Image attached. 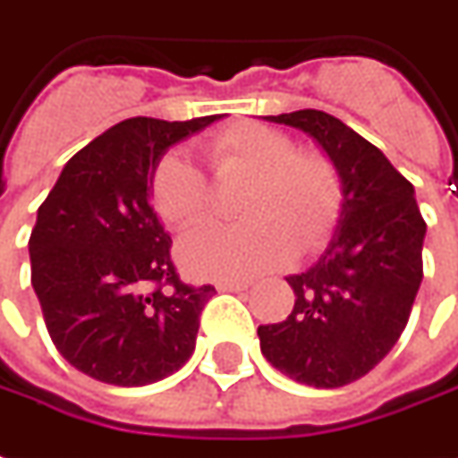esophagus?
Wrapping results in <instances>:
<instances>
[{
  "instance_id": "34e87169",
  "label": "esophagus",
  "mask_w": 458,
  "mask_h": 458,
  "mask_svg": "<svg viewBox=\"0 0 458 458\" xmlns=\"http://www.w3.org/2000/svg\"><path fill=\"white\" fill-rule=\"evenodd\" d=\"M220 293H240V290H248V283H238V280H220L218 284Z\"/></svg>"
}]
</instances>
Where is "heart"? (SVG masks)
<instances>
[{"label": "heart", "instance_id": "b5f03b06", "mask_svg": "<svg viewBox=\"0 0 458 458\" xmlns=\"http://www.w3.org/2000/svg\"><path fill=\"white\" fill-rule=\"evenodd\" d=\"M200 153L218 178H248L240 198L245 223L200 228L178 245L181 265L198 277L242 280L280 267L290 252L319 250L342 216V178L329 156L297 148L283 129L235 121L208 133ZM151 206L174 230L200 225L210 216V185L183 156L168 153L151 175Z\"/></svg>", "mask_w": 458, "mask_h": 458}]
</instances>
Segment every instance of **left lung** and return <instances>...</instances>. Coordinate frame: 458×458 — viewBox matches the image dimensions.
Listing matches in <instances>:
<instances>
[{
	"label": "left lung",
	"mask_w": 458,
	"mask_h": 458,
	"mask_svg": "<svg viewBox=\"0 0 458 458\" xmlns=\"http://www.w3.org/2000/svg\"><path fill=\"white\" fill-rule=\"evenodd\" d=\"M265 118L318 140L340 171L344 200L327 250L287 277L293 312L258 327L260 350L300 385L344 386L372 372L407 327L424 277L427 223L414 185L340 118L315 108Z\"/></svg>",
	"instance_id": "left-lung-1"
}]
</instances>
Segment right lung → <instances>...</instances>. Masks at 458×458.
<instances>
[{"mask_svg":"<svg viewBox=\"0 0 458 458\" xmlns=\"http://www.w3.org/2000/svg\"><path fill=\"white\" fill-rule=\"evenodd\" d=\"M220 116L126 118L72 156L37 210L31 287L54 347L116 386L153 385L196 350L213 284H185L151 206L156 163Z\"/></svg>","mask_w":458,"mask_h":458,"instance_id":"add662e5","label":"right lung"}]
</instances>
